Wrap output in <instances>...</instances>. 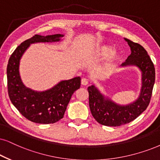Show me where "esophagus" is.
<instances>
[{"label": "esophagus", "instance_id": "obj_1", "mask_svg": "<svg viewBox=\"0 0 160 160\" xmlns=\"http://www.w3.org/2000/svg\"><path fill=\"white\" fill-rule=\"evenodd\" d=\"M88 83V80H87L86 78H82L81 80V84L82 85V86H87Z\"/></svg>", "mask_w": 160, "mask_h": 160}]
</instances>
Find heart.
I'll return each mask as SVG.
<instances>
[{
  "label": "heart",
  "mask_w": 160,
  "mask_h": 160,
  "mask_svg": "<svg viewBox=\"0 0 160 160\" xmlns=\"http://www.w3.org/2000/svg\"><path fill=\"white\" fill-rule=\"evenodd\" d=\"M113 48L110 46H101L98 48L97 50V55L98 57H101V58H106L108 55L109 54H111L112 52ZM118 58V54L117 53H113L112 55V60H115Z\"/></svg>",
  "instance_id": "1"
}]
</instances>
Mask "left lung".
<instances>
[{"mask_svg": "<svg viewBox=\"0 0 160 160\" xmlns=\"http://www.w3.org/2000/svg\"><path fill=\"white\" fill-rule=\"evenodd\" d=\"M125 40L131 47V54L122 66H137L142 71V86L139 98L128 106H119L104 98L94 86L88 88L89 107L97 122L106 126H120L134 120L150 103L155 82V68L148 52L142 46L131 40Z\"/></svg>", "mask_w": 160, "mask_h": 160, "instance_id": "8db88e82", "label": "left lung"}]
</instances>
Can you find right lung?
I'll return each mask as SVG.
<instances>
[{"label":"right lung","instance_id":"right-lung-1","mask_svg":"<svg viewBox=\"0 0 160 160\" xmlns=\"http://www.w3.org/2000/svg\"><path fill=\"white\" fill-rule=\"evenodd\" d=\"M62 36L60 34L34 35L16 48L8 62L7 86L10 100L24 117L33 122L49 124L59 121L63 117L72 95L80 88V77L61 81L51 89L43 92L26 88L21 80L20 60L30 44L59 41Z\"/></svg>","mask_w":160,"mask_h":160}]
</instances>
